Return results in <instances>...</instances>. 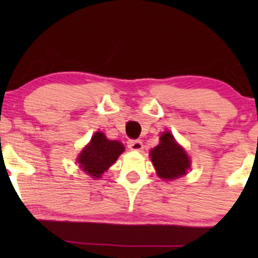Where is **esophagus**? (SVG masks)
I'll return each instance as SVG.
<instances>
[{"mask_svg":"<svg viewBox=\"0 0 258 258\" xmlns=\"http://www.w3.org/2000/svg\"><path fill=\"white\" fill-rule=\"evenodd\" d=\"M127 147L130 148L131 150H139L143 149V143H142L141 141H135V139H130L128 142H127Z\"/></svg>","mask_w":258,"mask_h":258,"instance_id":"esophagus-1","label":"esophagus"}]
</instances>
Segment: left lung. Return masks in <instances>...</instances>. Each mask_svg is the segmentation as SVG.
Returning a JSON list of instances; mask_svg holds the SVG:
<instances>
[{"mask_svg":"<svg viewBox=\"0 0 258 258\" xmlns=\"http://www.w3.org/2000/svg\"><path fill=\"white\" fill-rule=\"evenodd\" d=\"M150 158L159 177L164 179L179 178L190 167L188 155L176 143L170 132L162 133L160 144L150 152Z\"/></svg>","mask_w":258,"mask_h":258,"instance_id":"8db88e82","label":"left lung"}]
</instances>
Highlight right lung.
<instances>
[{
  "label": "right lung",
  "instance_id": "right-lung-1",
  "mask_svg": "<svg viewBox=\"0 0 258 258\" xmlns=\"http://www.w3.org/2000/svg\"><path fill=\"white\" fill-rule=\"evenodd\" d=\"M125 147L117 141H109L104 133L97 132L90 144L80 154L78 162L86 173L94 178H99L104 171L116 161Z\"/></svg>",
  "mask_w": 258,
  "mask_h": 258
}]
</instances>
